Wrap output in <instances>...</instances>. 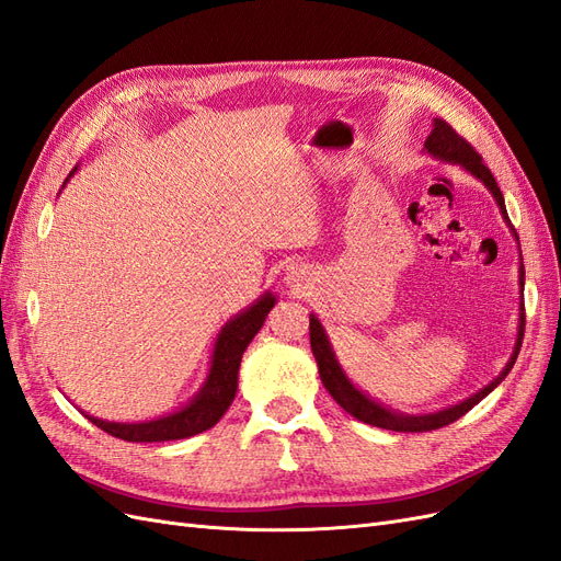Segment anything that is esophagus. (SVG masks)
I'll return each mask as SVG.
<instances>
[{"label": "esophagus", "instance_id": "1", "mask_svg": "<svg viewBox=\"0 0 561 561\" xmlns=\"http://www.w3.org/2000/svg\"><path fill=\"white\" fill-rule=\"evenodd\" d=\"M284 282H286V286H289V289H296V291L308 289V286H310V272L306 267H289Z\"/></svg>", "mask_w": 561, "mask_h": 561}]
</instances>
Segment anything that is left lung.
<instances>
[{"label": "left lung", "instance_id": "left-lung-1", "mask_svg": "<svg viewBox=\"0 0 561 561\" xmlns=\"http://www.w3.org/2000/svg\"><path fill=\"white\" fill-rule=\"evenodd\" d=\"M427 154H432L435 159H442V162H449V164H458L466 169L468 173H472L477 181H482L486 185V190L493 195L495 204H499V209L503 214V220L507 222V228L512 230V234H515V239L519 242V237L515 232V228H512V222L507 218V211H505V199H503V192L499 187V183H495L493 173L489 171V167L482 162V157H479L474 152V148L470 146V142L466 138H460L449 124H446L444 119H435V124H432V131L430 136L425 138V148H423ZM519 286H522V294H524V265H522V251H519ZM524 296H519V327H517V343H515V350H512V355L505 364V369L495 376L489 386H484L479 392H474L472 397L462 399V402L454 404V407H446L442 411H435V413H419V415H411V413H402V411H394V409H388L386 404L376 402V399H371L366 392H362L355 382H352L343 366L339 364V359H335V352L331 347V341L329 335L322 327V322L314 314H310V345H312V355L317 359V369H319V378H322L324 388L329 390V394L339 402L350 415H355L357 421L362 423H369V425H376V427H382V430H394V432H427V430H437V427H444L449 425L454 421H458L460 415H466L472 407H477L482 399L493 392L495 388L501 386V382L505 380V376L510 374L512 366H515L517 362V355H519V347H522V339H524Z\"/></svg>", "mask_w": 561, "mask_h": 561}]
</instances>
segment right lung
Returning a JSON list of instances; mask_svg holds the SVG:
<instances>
[{"label": "right lung", "instance_id": "obj_1", "mask_svg": "<svg viewBox=\"0 0 561 561\" xmlns=\"http://www.w3.org/2000/svg\"><path fill=\"white\" fill-rule=\"evenodd\" d=\"M70 175L66 179V183L70 181ZM275 302H277V296L265 291L259 300L251 302L244 312L234 314L230 322L220 329L214 345L209 376H206L199 392L192 397L183 409L162 415V419L140 421V423H112V421L95 419V415H89V413L84 415L95 427H101L107 432V435L119 437L124 442L185 439L214 427L222 419V413L228 411V407L232 404V399L237 394V376H239V364H242L244 350L253 341V335L261 331L265 317L272 308H275Z\"/></svg>", "mask_w": 561, "mask_h": 561}]
</instances>
